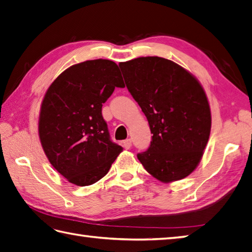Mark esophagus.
Masks as SVG:
<instances>
[{
    "instance_id": "34e87169",
    "label": "esophagus",
    "mask_w": 252,
    "mask_h": 252,
    "mask_svg": "<svg viewBox=\"0 0 252 252\" xmlns=\"http://www.w3.org/2000/svg\"><path fill=\"white\" fill-rule=\"evenodd\" d=\"M122 145H123V147H125L126 150H129L130 147H131V145H132V141L130 139H126V140H125V141L122 142Z\"/></svg>"
}]
</instances>
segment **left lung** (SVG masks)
<instances>
[{"instance_id":"1","label":"left lung","mask_w":252,"mask_h":252,"mask_svg":"<svg viewBox=\"0 0 252 252\" xmlns=\"http://www.w3.org/2000/svg\"><path fill=\"white\" fill-rule=\"evenodd\" d=\"M119 66L153 134L150 147L137 158L161 182L186 178L199 165L210 137L211 110L203 87L164 58L142 57Z\"/></svg>"}]
</instances>
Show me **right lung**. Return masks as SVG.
I'll list each match as a JSON object with an SVG mask.
<instances>
[{"instance_id": "right-lung-1", "label": "right lung", "mask_w": 252, "mask_h": 252, "mask_svg": "<svg viewBox=\"0 0 252 252\" xmlns=\"http://www.w3.org/2000/svg\"><path fill=\"white\" fill-rule=\"evenodd\" d=\"M125 86L119 66L97 59L66 68L48 88L39 139L50 164L71 184H95L122 152L110 140L101 108L116 87Z\"/></svg>"}]
</instances>
